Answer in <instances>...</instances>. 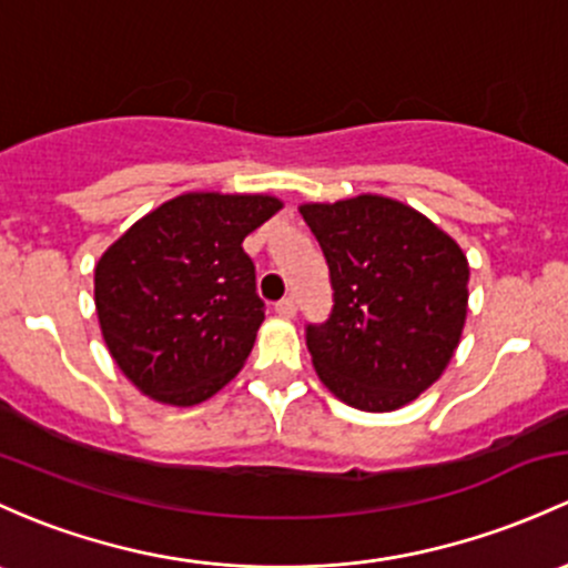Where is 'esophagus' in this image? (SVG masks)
<instances>
[{
  "mask_svg": "<svg viewBox=\"0 0 568 568\" xmlns=\"http://www.w3.org/2000/svg\"><path fill=\"white\" fill-rule=\"evenodd\" d=\"M274 313L283 315V318H294L296 315V300L294 296H285V300H280L274 304Z\"/></svg>",
  "mask_w": 568,
  "mask_h": 568,
  "instance_id": "esophagus-1",
  "label": "esophagus"
}]
</instances>
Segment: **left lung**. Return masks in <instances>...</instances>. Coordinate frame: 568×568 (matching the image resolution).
Returning a JSON list of instances; mask_svg holds the SVG:
<instances>
[{
	"label": "left lung",
	"instance_id": "left-lung-1",
	"mask_svg": "<svg viewBox=\"0 0 568 568\" xmlns=\"http://www.w3.org/2000/svg\"><path fill=\"white\" fill-rule=\"evenodd\" d=\"M324 250L332 313L304 326L318 378L359 410H394L438 381L468 313V261L416 209L356 195L304 204Z\"/></svg>",
	"mask_w": 568,
	"mask_h": 568
}]
</instances>
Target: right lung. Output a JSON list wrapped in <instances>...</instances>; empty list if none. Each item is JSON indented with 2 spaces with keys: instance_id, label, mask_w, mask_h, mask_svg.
<instances>
[{
  "instance_id": "right-lung-1",
  "label": "right lung",
  "mask_w": 568,
  "mask_h": 568,
  "mask_svg": "<svg viewBox=\"0 0 568 568\" xmlns=\"http://www.w3.org/2000/svg\"><path fill=\"white\" fill-rule=\"evenodd\" d=\"M280 206L272 195H179L105 250L100 329L143 394L195 405L239 373L266 310L242 242Z\"/></svg>"
}]
</instances>
